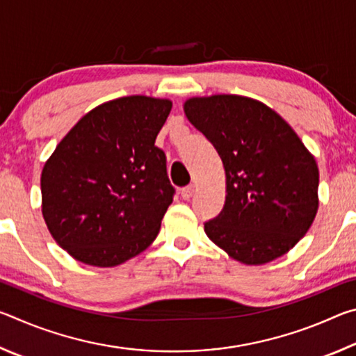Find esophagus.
I'll list each match as a JSON object with an SVG mask.
<instances>
[{"label": "esophagus", "instance_id": "1", "mask_svg": "<svg viewBox=\"0 0 356 356\" xmlns=\"http://www.w3.org/2000/svg\"><path fill=\"white\" fill-rule=\"evenodd\" d=\"M193 193H195V185H186L182 190H180V196H182L184 200H190V197L193 196Z\"/></svg>", "mask_w": 356, "mask_h": 356}]
</instances>
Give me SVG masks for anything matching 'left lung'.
<instances>
[{"instance_id": "obj_1", "label": "left lung", "mask_w": 356, "mask_h": 356, "mask_svg": "<svg viewBox=\"0 0 356 356\" xmlns=\"http://www.w3.org/2000/svg\"><path fill=\"white\" fill-rule=\"evenodd\" d=\"M184 110L213 144L226 172L225 207L204 222L207 237L248 265L286 254L316 218L314 156L280 114L257 100L195 97Z\"/></svg>"}]
</instances>
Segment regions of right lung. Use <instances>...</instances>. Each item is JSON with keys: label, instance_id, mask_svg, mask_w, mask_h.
I'll return each instance as SVG.
<instances>
[{"label": "right lung", "instance_id": "right-lung-1", "mask_svg": "<svg viewBox=\"0 0 356 356\" xmlns=\"http://www.w3.org/2000/svg\"><path fill=\"white\" fill-rule=\"evenodd\" d=\"M172 104L130 95L78 120L42 170V215L72 257L114 267L159 236L176 188L155 146Z\"/></svg>", "mask_w": 356, "mask_h": 356}]
</instances>
